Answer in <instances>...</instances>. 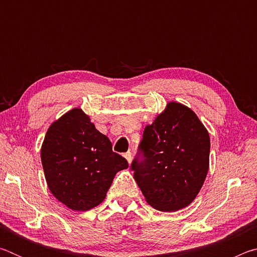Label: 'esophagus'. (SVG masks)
Wrapping results in <instances>:
<instances>
[{
  "label": "esophagus",
  "mask_w": 257,
  "mask_h": 257,
  "mask_svg": "<svg viewBox=\"0 0 257 257\" xmlns=\"http://www.w3.org/2000/svg\"><path fill=\"white\" fill-rule=\"evenodd\" d=\"M124 158L128 161V163L132 162V152H127V153H124Z\"/></svg>",
  "instance_id": "obj_1"
}]
</instances>
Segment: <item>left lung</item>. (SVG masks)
Segmentation results:
<instances>
[{"label":"left lung","instance_id":"1","mask_svg":"<svg viewBox=\"0 0 257 257\" xmlns=\"http://www.w3.org/2000/svg\"><path fill=\"white\" fill-rule=\"evenodd\" d=\"M210 146L197 115L180 103H169L145 128L130 165L147 203L163 212L188 206L206 178Z\"/></svg>","mask_w":257,"mask_h":257}]
</instances>
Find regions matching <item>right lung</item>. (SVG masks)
Segmentation results:
<instances>
[{
	"instance_id": "add662e5",
	"label": "right lung",
	"mask_w": 257,
	"mask_h": 257,
	"mask_svg": "<svg viewBox=\"0 0 257 257\" xmlns=\"http://www.w3.org/2000/svg\"><path fill=\"white\" fill-rule=\"evenodd\" d=\"M41 158L51 193L75 211L101 204L116 172L128 168L127 160L112 151L110 139L80 108L52 123Z\"/></svg>"
}]
</instances>
